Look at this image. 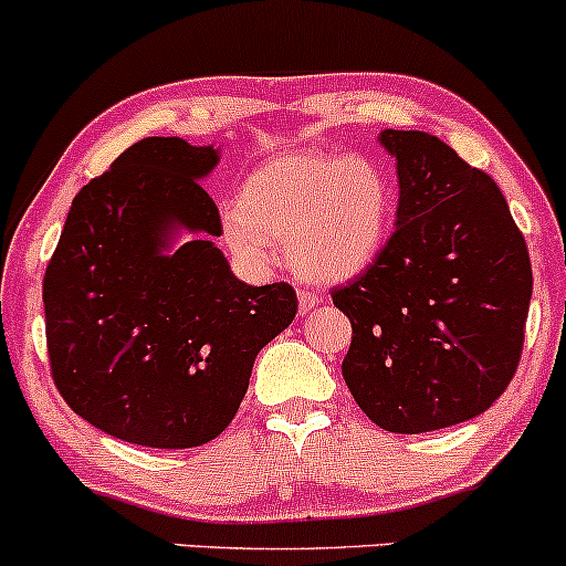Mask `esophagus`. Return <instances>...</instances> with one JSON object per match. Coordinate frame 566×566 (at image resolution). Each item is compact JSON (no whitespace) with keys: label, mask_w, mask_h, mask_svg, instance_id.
<instances>
[{"label":"esophagus","mask_w":566,"mask_h":566,"mask_svg":"<svg viewBox=\"0 0 566 566\" xmlns=\"http://www.w3.org/2000/svg\"><path fill=\"white\" fill-rule=\"evenodd\" d=\"M317 307V296L310 294V291H300V315L313 313Z\"/></svg>","instance_id":"obj_1"}]
</instances>
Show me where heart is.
I'll return each mask as SVG.
<instances>
[{
	"instance_id": "heart-1",
	"label": "heart",
	"mask_w": 566,
	"mask_h": 566,
	"mask_svg": "<svg viewBox=\"0 0 566 566\" xmlns=\"http://www.w3.org/2000/svg\"><path fill=\"white\" fill-rule=\"evenodd\" d=\"M396 211L382 163L334 151H294L253 168L221 230L243 264L262 270L277 245L304 281H353L377 262Z\"/></svg>"
}]
</instances>
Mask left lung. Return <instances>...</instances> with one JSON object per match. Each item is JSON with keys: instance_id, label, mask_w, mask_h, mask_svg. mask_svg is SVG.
Instances as JSON below:
<instances>
[{"instance_id": "8db88e82", "label": "left lung", "mask_w": 566, "mask_h": 566, "mask_svg": "<svg viewBox=\"0 0 566 566\" xmlns=\"http://www.w3.org/2000/svg\"><path fill=\"white\" fill-rule=\"evenodd\" d=\"M396 160V232L364 275L334 289L353 323L342 377L390 433L468 422L518 366L532 300L526 243L497 184L422 130H382Z\"/></svg>"}]
</instances>
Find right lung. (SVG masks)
<instances>
[{"mask_svg": "<svg viewBox=\"0 0 566 566\" xmlns=\"http://www.w3.org/2000/svg\"><path fill=\"white\" fill-rule=\"evenodd\" d=\"M219 146L151 136L80 189L44 272L55 387L119 441H213L249 390L253 360L296 315L291 285H249L213 243L200 187Z\"/></svg>", "mask_w": 566, "mask_h": 566, "instance_id": "1", "label": "right lung"}]
</instances>
